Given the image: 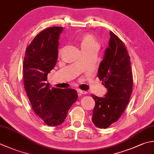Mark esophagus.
<instances>
[{
  "instance_id": "obj_1",
  "label": "esophagus",
  "mask_w": 154,
  "mask_h": 154,
  "mask_svg": "<svg viewBox=\"0 0 154 154\" xmlns=\"http://www.w3.org/2000/svg\"><path fill=\"white\" fill-rule=\"evenodd\" d=\"M77 93L78 94H79V95H85V94H87V92L85 91H83V90H81L80 89H78L77 90Z\"/></svg>"
}]
</instances>
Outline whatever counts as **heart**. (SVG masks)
Here are the masks:
<instances>
[{
	"instance_id": "b5f03b06",
	"label": "heart",
	"mask_w": 154,
	"mask_h": 154,
	"mask_svg": "<svg viewBox=\"0 0 154 154\" xmlns=\"http://www.w3.org/2000/svg\"><path fill=\"white\" fill-rule=\"evenodd\" d=\"M80 44L83 51L87 50L93 47L98 46L97 41L93 35L86 34L80 38Z\"/></svg>"
}]
</instances>
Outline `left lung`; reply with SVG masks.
I'll list each match as a JSON object with an SVG mask.
<instances>
[{"label": "left lung", "instance_id": "1", "mask_svg": "<svg viewBox=\"0 0 154 154\" xmlns=\"http://www.w3.org/2000/svg\"><path fill=\"white\" fill-rule=\"evenodd\" d=\"M109 46L99 65L97 77L107 89L104 97L91 95L95 101L92 122L99 128H107L125 111L133 89L130 57L125 44L109 32Z\"/></svg>", "mask_w": 154, "mask_h": 154}]
</instances>
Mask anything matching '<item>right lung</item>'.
<instances>
[{
	"label": "right lung",
	"instance_id": "right-lung-1",
	"mask_svg": "<svg viewBox=\"0 0 154 154\" xmlns=\"http://www.w3.org/2000/svg\"><path fill=\"white\" fill-rule=\"evenodd\" d=\"M62 31L53 26L39 32L26 47L23 62L24 85L32 109L49 126L61 125L78 97L76 90L51 88L45 82L57 63Z\"/></svg>",
	"mask_w": 154,
	"mask_h": 154
}]
</instances>
